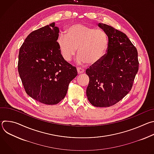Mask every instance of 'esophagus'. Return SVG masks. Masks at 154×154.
Here are the masks:
<instances>
[{
    "mask_svg": "<svg viewBox=\"0 0 154 154\" xmlns=\"http://www.w3.org/2000/svg\"><path fill=\"white\" fill-rule=\"evenodd\" d=\"M77 72L79 74H82L84 72V70L80 68H77Z\"/></svg>",
    "mask_w": 154,
    "mask_h": 154,
    "instance_id": "1",
    "label": "esophagus"
}]
</instances>
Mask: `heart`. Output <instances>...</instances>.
<instances>
[{
    "label": "heart",
    "mask_w": 154,
    "mask_h": 154,
    "mask_svg": "<svg viewBox=\"0 0 154 154\" xmlns=\"http://www.w3.org/2000/svg\"><path fill=\"white\" fill-rule=\"evenodd\" d=\"M57 44L66 61L72 60L78 48L77 62L94 65L103 58L108 39L102 30L95 29L83 24H75L68 28L66 34H59Z\"/></svg>",
    "instance_id": "heart-1"
}]
</instances>
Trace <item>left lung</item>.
<instances>
[{
    "mask_svg": "<svg viewBox=\"0 0 154 154\" xmlns=\"http://www.w3.org/2000/svg\"><path fill=\"white\" fill-rule=\"evenodd\" d=\"M108 38L106 54L86 70L90 78L86 88L89 102L94 106H110L131 90L139 68L137 48L127 35L112 26L99 23Z\"/></svg>",
    "mask_w": 154,
    "mask_h": 154,
    "instance_id": "left-lung-1",
    "label": "left lung"
}]
</instances>
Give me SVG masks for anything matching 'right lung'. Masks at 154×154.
<instances>
[{
	"mask_svg": "<svg viewBox=\"0 0 154 154\" xmlns=\"http://www.w3.org/2000/svg\"><path fill=\"white\" fill-rule=\"evenodd\" d=\"M58 33L55 23L36 30L27 36L19 52L18 72L26 92L46 105L62 100L77 75L76 68L60 52Z\"/></svg>",
	"mask_w": 154,
	"mask_h": 154,
	"instance_id": "1",
	"label": "right lung"
}]
</instances>
